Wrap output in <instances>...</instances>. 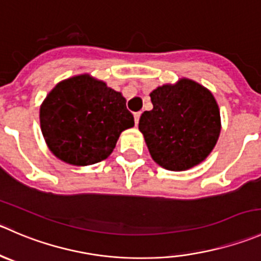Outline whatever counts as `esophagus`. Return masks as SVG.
Instances as JSON below:
<instances>
[{"label": "esophagus", "instance_id": "obj_1", "mask_svg": "<svg viewBox=\"0 0 261 261\" xmlns=\"http://www.w3.org/2000/svg\"><path fill=\"white\" fill-rule=\"evenodd\" d=\"M140 116H141L140 112H136L135 115H134V118H135V125H136V126H138L139 120H140Z\"/></svg>", "mask_w": 261, "mask_h": 261}]
</instances>
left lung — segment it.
Listing matches in <instances>:
<instances>
[{"mask_svg": "<svg viewBox=\"0 0 261 261\" xmlns=\"http://www.w3.org/2000/svg\"><path fill=\"white\" fill-rule=\"evenodd\" d=\"M153 110L139 121L151 158L168 171H186L208 158L221 134L218 103L209 89L182 77L150 93Z\"/></svg>", "mask_w": 261, "mask_h": 261, "instance_id": "obj_1", "label": "left lung"}]
</instances>
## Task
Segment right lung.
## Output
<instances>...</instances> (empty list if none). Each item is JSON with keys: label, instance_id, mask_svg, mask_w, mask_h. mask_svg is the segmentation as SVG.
Wrapping results in <instances>:
<instances>
[{"label": "right lung", "instance_id": "add662e5", "mask_svg": "<svg viewBox=\"0 0 261 261\" xmlns=\"http://www.w3.org/2000/svg\"><path fill=\"white\" fill-rule=\"evenodd\" d=\"M39 121L53 155L77 167L107 159L135 125L123 95L89 74L58 83L40 105Z\"/></svg>", "mask_w": 261, "mask_h": 261}]
</instances>
